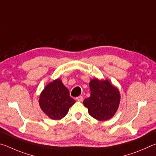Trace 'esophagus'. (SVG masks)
<instances>
[{"label": "esophagus", "instance_id": "1", "mask_svg": "<svg viewBox=\"0 0 156 156\" xmlns=\"http://www.w3.org/2000/svg\"><path fill=\"white\" fill-rule=\"evenodd\" d=\"M76 100H77V101H79V102H82L83 100V97L82 96H78V97H77L76 98Z\"/></svg>", "mask_w": 156, "mask_h": 156}]
</instances>
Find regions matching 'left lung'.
Here are the masks:
<instances>
[{
  "label": "left lung",
  "instance_id": "1",
  "mask_svg": "<svg viewBox=\"0 0 156 156\" xmlns=\"http://www.w3.org/2000/svg\"><path fill=\"white\" fill-rule=\"evenodd\" d=\"M91 95L83 101L89 115L99 121L112 118L118 109L120 94L107 79L94 78L89 82Z\"/></svg>",
  "mask_w": 156,
  "mask_h": 156
}]
</instances>
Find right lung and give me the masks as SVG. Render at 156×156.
<instances>
[{"mask_svg": "<svg viewBox=\"0 0 156 156\" xmlns=\"http://www.w3.org/2000/svg\"><path fill=\"white\" fill-rule=\"evenodd\" d=\"M38 102L42 111L49 118L58 120L67 114L76 101L69 96V91L62 80L57 78L44 87Z\"/></svg>", "mask_w": 156, "mask_h": 156, "instance_id": "right-lung-1", "label": "right lung"}]
</instances>
